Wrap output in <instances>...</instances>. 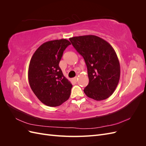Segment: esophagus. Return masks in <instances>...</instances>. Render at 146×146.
Wrapping results in <instances>:
<instances>
[{
	"instance_id": "1",
	"label": "esophagus",
	"mask_w": 146,
	"mask_h": 146,
	"mask_svg": "<svg viewBox=\"0 0 146 146\" xmlns=\"http://www.w3.org/2000/svg\"><path fill=\"white\" fill-rule=\"evenodd\" d=\"M73 80H74L75 82H77V77H76L73 78Z\"/></svg>"
}]
</instances>
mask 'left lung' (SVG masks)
<instances>
[{"instance_id":"8db88e82","label":"left lung","mask_w":146,"mask_h":146,"mask_svg":"<svg viewBox=\"0 0 146 146\" xmlns=\"http://www.w3.org/2000/svg\"><path fill=\"white\" fill-rule=\"evenodd\" d=\"M85 60L89 83L83 91L88 98L100 101L113 94L120 78V64L110 44L95 35L69 38Z\"/></svg>"}]
</instances>
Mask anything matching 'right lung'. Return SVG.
Returning <instances> with one entry per match:
<instances>
[{
  "label": "right lung",
  "instance_id": "add662e5",
  "mask_svg": "<svg viewBox=\"0 0 146 146\" xmlns=\"http://www.w3.org/2000/svg\"><path fill=\"white\" fill-rule=\"evenodd\" d=\"M70 42L66 39L43 43L35 52L29 64L31 89L42 103L60 106L69 98L72 87L59 67L64 50Z\"/></svg>",
  "mask_w": 146,
  "mask_h": 146
}]
</instances>
